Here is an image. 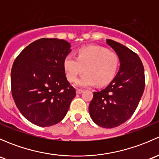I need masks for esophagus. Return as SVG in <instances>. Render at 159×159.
Returning <instances> with one entry per match:
<instances>
[{
  "label": "esophagus",
  "instance_id": "obj_1",
  "mask_svg": "<svg viewBox=\"0 0 159 159\" xmlns=\"http://www.w3.org/2000/svg\"><path fill=\"white\" fill-rule=\"evenodd\" d=\"M83 91H84V90H82V89H77V90H76V93H77V94H81V93H82Z\"/></svg>",
  "mask_w": 159,
  "mask_h": 159
}]
</instances>
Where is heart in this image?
I'll list each match as a JSON object with an SVG mask.
<instances>
[{"mask_svg":"<svg viewBox=\"0 0 159 159\" xmlns=\"http://www.w3.org/2000/svg\"><path fill=\"white\" fill-rule=\"evenodd\" d=\"M118 65L119 58L116 53L97 45L80 48L77 57L68 54L64 59V68L70 82L76 81L84 68L86 70L76 82L81 87L94 85L96 82L99 85L107 84L115 77Z\"/></svg>","mask_w":159,"mask_h":159,"instance_id":"heart-1","label":"heart"}]
</instances>
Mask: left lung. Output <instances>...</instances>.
Instances as JSON below:
<instances>
[{
  "mask_svg": "<svg viewBox=\"0 0 159 159\" xmlns=\"http://www.w3.org/2000/svg\"><path fill=\"white\" fill-rule=\"evenodd\" d=\"M106 42L119 57V71L105 89L94 92L89 113L98 125L112 129L128 121L137 108L145 89V72L136 53L112 40Z\"/></svg>",
  "mask_w": 159,
  "mask_h": 159,
  "instance_id": "obj_1",
  "label": "left lung"
}]
</instances>
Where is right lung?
<instances>
[{"label": "right lung", "instance_id": "add662e5", "mask_svg": "<svg viewBox=\"0 0 159 159\" xmlns=\"http://www.w3.org/2000/svg\"><path fill=\"white\" fill-rule=\"evenodd\" d=\"M70 51L65 40L41 38L27 46L13 64V98L22 115L36 125L60 122L76 95L64 68V59Z\"/></svg>", "mask_w": 159, "mask_h": 159}]
</instances>
